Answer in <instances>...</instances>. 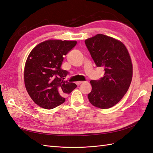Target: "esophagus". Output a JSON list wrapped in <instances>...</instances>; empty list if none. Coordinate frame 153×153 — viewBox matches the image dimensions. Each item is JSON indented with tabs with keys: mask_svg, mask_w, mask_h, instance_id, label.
Segmentation results:
<instances>
[{
	"mask_svg": "<svg viewBox=\"0 0 153 153\" xmlns=\"http://www.w3.org/2000/svg\"><path fill=\"white\" fill-rule=\"evenodd\" d=\"M83 83H84L83 82H76V84L77 85H81V84H82Z\"/></svg>",
	"mask_w": 153,
	"mask_h": 153,
	"instance_id": "34e87169",
	"label": "esophagus"
}]
</instances>
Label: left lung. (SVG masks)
Returning a JSON list of instances; mask_svg holds the SVG:
<instances>
[{
	"label": "left lung",
	"mask_w": 153,
	"mask_h": 153,
	"mask_svg": "<svg viewBox=\"0 0 153 153\" xmlns=\"http://www.w3.org/2000/svg\"><path fill=\"white\" fill-rule=\"evenodd\" d=\"M97 67H103L104 76L91 80L92 90L88 95L93 106L106 109L116 105L130 85L133 67L130 56L122 42L102 34L85 41Z\"/></svg>",
	"instance_id": "8db88e82"
}]
</instances>
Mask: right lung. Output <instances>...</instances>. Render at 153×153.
I'll use <instances>...</instances> for the list:
<instances>
[{
	"label": "right lung",
	"mask_w": 153,
	"mask_h": 153,
	"mask_svg": "<svg viewBox=\"0 0 153 153\" xmlns=\"http://www.w3.org/2000/svg\"><path fill=\"white\" fill-rule=\"evenodd\" d=\"M76 44L75 41L48 40L37 45L29 55L24 69L25 88L42 108L52 109L60 105L64 97L77 87L64 80L69 72L60 68L64 56Z\"/></svg>",
	"instance_id": "1"
}]
</instances>
